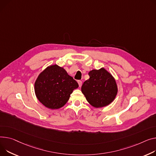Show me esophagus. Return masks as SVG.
Listing matches in <instances>:
<instances>
[{
    "mask_svg": "<svg viewBox=\"0 0 156 156\" xmlns=\"http://www.w3.org/2000/svg\"><path fill=\"white\" fill-rule=\"evenodd\" d=\"M78 83L79 87H81V85H82V81H80V80H79V81H78Z\"/></svg>",
    "mask_w": 156,
    "mask_h": 156,
    "instance_id": "obj_1",
    "label": "esophagus"
}]
</instances>
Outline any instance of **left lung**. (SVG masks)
Returning a JSON list of instances; mask_svg holds the SVG:
<instances>
[{
	"label": "left lung",
	"instance_id": "1",
	"mask_svg": "<svg viewBox=\"0 0 156 156\" xmlns=\"http://www.w3.org/2000/svg\"><path fill=\"white\" fill-rule=\"evenodd\" d=\"M90 78L81 87L83 93L90 104L95 108L106 107L115 100L118 92L116 81L104 68L92 69Z\"/></svg>",
	"mask_w": 156,
	"mask_h": 156
}]
</instances>
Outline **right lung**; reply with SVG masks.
<instances>
[{"label": "right lung", "instance_id": "obj_1", "mask_svg": "<svg viewBox=\"0 0 156 156\" xmlns=\"http://www.w3.org/2000/svg\"><path fill=\"white\" fill-rule=\"evenodd\" d=\"M78 83L69 76L64 68L50 65L40 73L34 83V91L38 100L50 109L63 107Z\"/></svg>", "mask_w": 156, "mask_h": 156}]
</instances>
